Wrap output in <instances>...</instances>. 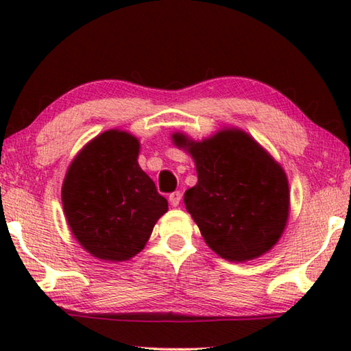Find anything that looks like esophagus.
Here are the masks:
<instances>
[{
	"label": "esophagus",
	"mask_w": 351,
	"mask_h": 351,
	"mask_svg": "<svg viewBox=\"0 0 351 351\" xmlns=\"http://www.w3.org/2000/svg\"><path fill=\"white\" fill-rule=\"evenodd\" d=\"M181 197H182V195H181V192H178V190H176V192H171V193L169 195V201H170V204L173 206V207H176L178 204H180Z\"/></svg>",
	"instance_id": "esophagus-1"
}]
</instances>
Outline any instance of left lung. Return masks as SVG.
<instances>
[{
	"label": "left lung",
	"instance_id": "left-lung-1",
	"mask_svg": "<svg viewBox=\"0 0 351 351\" xmlns=\"http://www.w3.org/2000/svg\"><path fill=\"white\" fill-rule=\"evenodd\" d=\"M198 171L184 204L207 245L219 257L245 261L276 245L289 210L288 180L274 159L240 130H226L203 142L176 133Z\"/></svg>",
	"mask_w": 351,
	"mask_h": 351
}]
</instances>
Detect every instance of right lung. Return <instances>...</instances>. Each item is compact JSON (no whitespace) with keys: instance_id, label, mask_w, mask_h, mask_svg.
Listing matches in <instances>:
<instances>
[{"instance_id":"1","label":"right lung","mask_w":351,"mask_h":351,"mask_svg":"<svg viewBox=\"0 0 351 351\" xmlns=\"http://www.w3.org/2000/svg\"><path fill=\"white\" fill-rule=\"evenodd\" d=\"M138 154L134 136L110 130L83 148L64 178V215L75 239L94 257L132 258L169 209L139 167Z\"/></svg>"}]
</instances>
